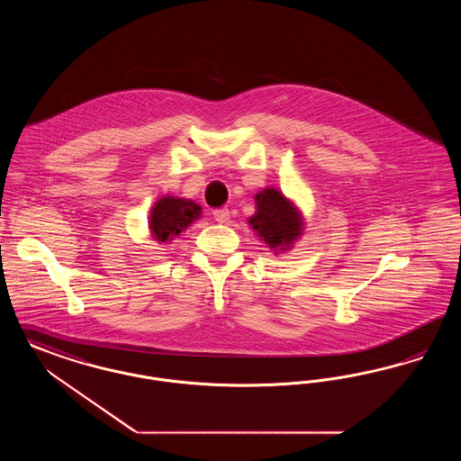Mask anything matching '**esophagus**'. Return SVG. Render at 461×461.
Returning a JSON list of instances; mask_svg holds the SVG:
<instances>
[{
  "instance_id": "obj_1",
  "label": "esophagus",
  "mask_w": 461,
  "mask_h": 461,
  "mask_svg": "<svg viewBox=\"0 0 461 461\" xmlns=\"http://www.w3.org/2000/svg\"><path fill=\"white\" fill-rule=\"evenodd\" d=\"M212 216H214V220L220 222V224H226V222L230 221V209H226V207L214 209V211H212Z\"/></svg>"
}]
</instances>
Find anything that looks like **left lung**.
Wrapping results in <instances>:
<instances>
[{
  "instance_id": "obj_1",
  "label": "left lung",
  "mask_w": 461,
  "mask_h": 461,
  "mask_svg": "<svg viewBox=\"0 0 461 461\" xmlns=\"http://www.w3.org/2000/svg\"><path fill=\"white\" fill-rule=\"evenodd\" d=\"M258 211L249 220L260 240L273 250H286L302 235V216L276 188H266L256 195Z\"/></svg>"
}]
</instances>
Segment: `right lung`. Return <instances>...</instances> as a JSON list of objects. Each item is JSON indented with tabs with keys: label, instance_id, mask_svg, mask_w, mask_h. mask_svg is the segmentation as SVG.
Segmentation results:
<instances>
[{
	"label": "right lung",
	"instance_id": "obj_1",
	"mask_svg": "<svg viewBox=\"0 0 461 461\" xmlns=\"http://www.w3.org/2000/svg\"><path fill=\"white\" fill-rule=\"evenodd\" d=\"M201 205L194 201L166 195L154 203L150 211L149 228L152 239L158 240L159 243H166L178 237L186 226L201 218Z\"/></svg>",
	"mask_w": 461,
	"mask_h": 461
}]
</instances>
